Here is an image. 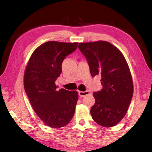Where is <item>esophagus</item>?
<instances>
[{
    "mask_svg": "<svg viewBox=\"0 0 152 152\" xmlns=\"http://www.w3.org/2000/svg\"><path fill=\"white\" fill-rule=\"evenodd\" d=\"M78 94L80 97H84L86 96V95L90 94V92L89 91H79Z\"/></svg>",
    "mask_w": 152,
    "mask_h": 152,
    "instance_id": "obj_1",
    "label": "esophagus"
}]
</instances>
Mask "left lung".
Instances as JSON below:
<instances>
[{"label":"left lung","mask_w":152,"mask_h":152,"mask_svg":"<svg viewBox=\"0 0 152 152\" xmlns=\"http://www.w3.org/2000/svg\"><path fill=\"white\" fill-rule=\"evenodd\" d=\"M78 48L85 56L91 76H101L102 88L93 93L92 119L102 127H113L125 117L133 97L128 64L121 51L109 42L80 43Z\"/></svg>","instance_id":"obj_1"}]
</instances>
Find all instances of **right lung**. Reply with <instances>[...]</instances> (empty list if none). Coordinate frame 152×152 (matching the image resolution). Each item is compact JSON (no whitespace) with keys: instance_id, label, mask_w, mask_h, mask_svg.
<instances>
[{"instance_id":"obj_1","label":"right lung","mask_w":152,"mask_h":152,"mask_svg":"<svg viewBox=\"0 0 152 152\" xmlns=\"http://www.w3.org/2000/svg\"><path fill=\"white\" fill-rule=\"evenodd\" d=\"M78 43L46 42L33 51L24 74V88L33 110L46 125L60 128L70 121L78 100L76 91H57L61 64Z\"/></svg>"}]
</instances>
